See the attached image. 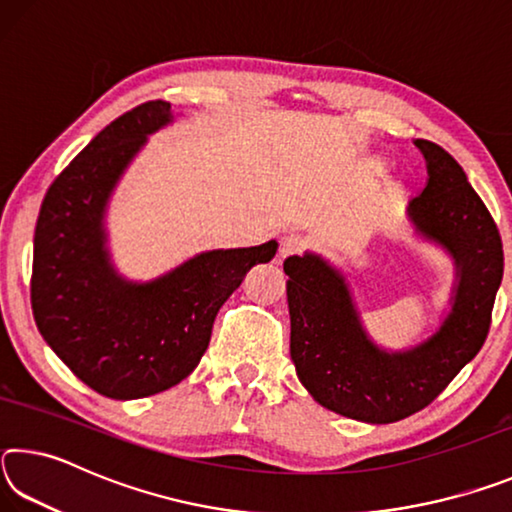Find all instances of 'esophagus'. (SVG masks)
<instances>
[{"label":"esophagus","instance_id":"esophagus-1","mask_svg":"<svg viewBox=\"0 0 512 512\" xmlns=\"http://www.w3.org/2000/svg\"><path fill=\"white\" fill-rule=\"evenodd\" d=\"M302 248H305V241H302V237L287 235L280 241V253H277V257H280V259L293 257V255H298Z\"/></svg>","mask_w":512,"mask_h":512}]
</instances>
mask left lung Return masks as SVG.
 I'll return each instance as SVG.
<instances>
[{"mask_svg":"<svg viewBox=\"0 0 512 512\" xmlns=\"http://www.w3.org/2000/svg\"><path fill=\"white\" fill-rule=\"evenodd\" d=\"M427 185L406 207L418 235L454 259L452 309L427 341L388 352L361 325L348 282L320 255H293L289 275L291 359L314 400L345 418L388 424L409 418L445 391L488 336L504 275L497 223L465 171L438 144L415 140Z\"/></svg>","mask_w":512,"mask_h":512,"instance_id":"left-lung-1","label":"left lung"}]
</instances>
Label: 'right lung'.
<instances>
[{
  "instance_id": "obj_1",
  "label": "right lung",
  "mask_w": 512,
  "mask_h": 512,
  "mask_svg": "<svg viewBox=\"0 0 512 512\" xmlns=\"http://www.w3.org/2000/svg\"><path fill=\"white\" fill-rule=\"evenodd\" d=\"M173 121L146 101L94 137L47 189L33 237V318L58 359L112 400L167 391L210 345L214 318L277 241L207 250L151 282L121 277L106 248L108 201L146 137Z\"/></svg>"
}]
</instances>
